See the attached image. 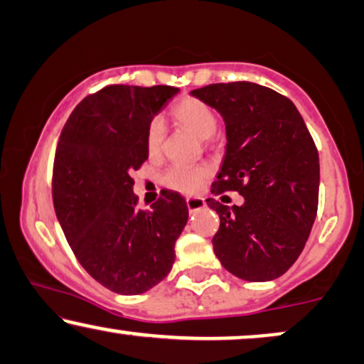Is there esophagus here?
Here are the masks:
<instances>
[{"mask_svg":"<svg viewBox=\"0 0 364 364\" xmlns=\"http://www.w3.org/2000/svg\"><path fill=\"white\" fill-rule=\"evenodd\" d=\"M186 206L190 213H195L198 210H201V208L206 206L205 200H201V198H186Z\"/></svg>","mask_w":364,"mask_h":364,"instance_id":"34e87169","label":"esophagus"}]
</instances>
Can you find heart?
Wrapping results in <instances>:
<instances>
[{"label":"heart","instance_id":"obj_1","mask_svg":"<svg viewBox=\"0 0 364 364\" xmlns=\"http://www.w3.org/2000/svg\"><path fill=\"white\" fill-rule=\"evenodd\" d=\"M171 116L179 126L186 128L196 138L210 139L216 133L218 116L211 106L205 101L191 98L179 100L171 108ZM163 148V123L159 119L151 121L146 132V151L149 158H158ZM208 178L206 168H186V166H173L169 168L163 176V185L176 191L195 193Z\"/></svg>","mask_w":364,"mask_h":364}]
</instances>
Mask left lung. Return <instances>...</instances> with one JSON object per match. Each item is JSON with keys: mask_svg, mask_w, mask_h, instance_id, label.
<instances>
[{"mask_svg": "<svg viewBox=\"0 0 364 364\" xmlns=\"http://www.w3.org/2000/svg\"><path fill=\"white\" fill-rule=\"evenodd\" d=\"M191 95L226 124V154L211 193L245 198L232 208L206 200L220 216L215 255L241 279L279 278L301 255L316 218L319 158L311 134L293 101L266 86L235 81Z\"/></svg>", "mask_w": 364, "mask_h": 364, "instance_id": "obj_1", "label": "left lung"}]
</instances>
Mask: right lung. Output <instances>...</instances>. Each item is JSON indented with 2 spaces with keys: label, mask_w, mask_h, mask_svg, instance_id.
Instances as JSON below:
<instances>
[{
  "label": "right lung",
  "mask_w": 364,
  "mask_h": 364,
  "mask_svg": "<svg viewBox=\"0 0 364 364\" xmlns=\"http://www.w3.org/2000/svg\"><path fill=\"white\" fill-rule=\"evenodd\" d=\"M178 91L106 86L73 109L58 141L56 218L81 266L118 294H141L166 278L186 226L183 196L164 191L151 210H138L132 178L148 159V126Z\"/></svg>",
  "instance_id": "obj_1"
}]
</instances>
